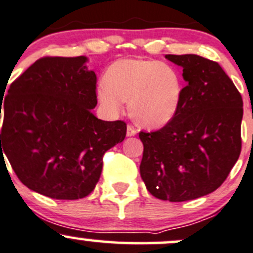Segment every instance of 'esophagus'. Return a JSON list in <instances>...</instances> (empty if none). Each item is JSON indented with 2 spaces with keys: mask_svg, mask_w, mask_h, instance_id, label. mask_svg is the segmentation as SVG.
Segmentation results:
<instances>
[{
  "mask_svg": "<svg viewBox=\"0 0 253 253\" xmlns=\"http://www.w3.org/2000/svg\"><path fill=\"white\" fill-rule=\"evenodd\" d=\"M137 134V130L135 129L132 126H126V136H135Z\"/></svg>",
  "mask_w": 253,
  "mask_h": 253,
  "instance_id": "34e87169",
  "label": "esophagus"
}]
</instances>
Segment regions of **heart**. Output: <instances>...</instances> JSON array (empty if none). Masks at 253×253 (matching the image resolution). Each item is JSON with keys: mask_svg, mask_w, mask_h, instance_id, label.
I'll list each match as a JSON object with an SVG mask.
<instances>
[{"mask_svg": "<svg viewBox=\"0 0 253 253\" xmlns=\"http://www.w3.org/2000/svg\"><path fill=\"white\" fill-rule=\"evenodd\" d=\"M182 94V78L175 67L136 58L113 62L96 89L97 100L106 113L118 116L130 100L131 117L147 129H159L172 121Z\"/></svg>", "mask_w": 253, "mask_h": 253, "instance_id": "b5f03b06", "label": "heart"}]
</instances>
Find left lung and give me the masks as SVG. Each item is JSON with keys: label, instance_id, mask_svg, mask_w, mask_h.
<instances>
[{"label": "left lung", "instance_id": "left-lung-1", "mask_svg": "<svg viewBox=\"0 0 253 253\" xmlns=\"http://www.w3.org/2000/svg\"><path fill=\"white\" fill-rule=\"evenodd\" d=\"M183 69L180 108L154 132H140V173L152 195L187 202L216 191L241 152L243 99L217 62L195 54L165 55Z\"/></svg>", "mask_w": 253, "mask_h": 253}]
</instances>
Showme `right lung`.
I'll use <instances>...</instances> for the list:
<instances>
[{
  "instance_id": "add662e5",
  "label": "right lung",
  "mask_w": 253,
  "mask_h": 253,
  "mask_svg": "<svg viewBox=\"0 0 253 253\" xmlns=\"http://www.w3.org/2000/svg\"><path fill=\"white\" fill-rule=\"evenodd\" d=\"M86 62V56L40 59L1 101L2 160L4 154L28 188L53 199L90 194L102 157L126 134L124 122L94 115L96 75Z\"/></svg>"
}]
</instances>
